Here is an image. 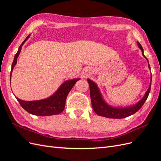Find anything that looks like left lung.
<instances>
[{
    "instance_id": "8db88e82",
    "label": "left lung",
    "mask_w": 161,
    "mask_h": 161,
    "mask_svg": "<svg viewBox=\"0 0 161 161\" xmlns=\"http://www.w3.org/2000/svg\"><path fill=\"white\" fill-rule=\"evenodd\" d=\"M138 46L140 49L142 50V55L144 57L145 56L144 55V50L141 46L140 43L137 42ZM146 58V57H145ZM147 60L148 62V60L147 58ZM148 67L150 69V67L148 63ZM90 88V96H91V101L92 103V109H93L95 113L100 116H103L105 118H115V119H121L125 118L126 117H128L131 115L135 114L136 112H137L142 106L144 105V102L147 101L148 95L150 91V87H151V83L150 85V86L147 91L146 92V93L144 96L143 98L141 99L138 103L134 105L133 106L127 107V108H114L109 105L106 102L103 100V97L99 91V89L97 86V84L95 83L93 81L91 80L87 79Z\"/></svg>"
}]
</instances>
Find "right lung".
<instances>
[{
	"mask_svg": "<svg viewBox=\"0 0 161 161\" xmlns=\"http://www.w3.org/2000/svg\"><path fill=\"white\" fill-rule=\"evenodd\" d=\"M30 35H29L25 40L23 42L21 46H19L17 53L14 57V60L11 66L10 78L11 77L13 68L17 64V60L19 53L21 52V47L24 44V43L27 40V39L30 37ZM79 80L80 79H75L65 81L52 96L44 99L26 101L19 99L17 97H16V98L22 108L27 111L28 113L32 115L37 116H49L59 114L62 113L64 109L68 94L69 93L73 86L75 85L76 82Z\"/></svg>",
	"mask_w": 161,
	"mask_h": 161,
	"instance_id": "add662e5",
	"label": "right lung"
}]
</instances>
